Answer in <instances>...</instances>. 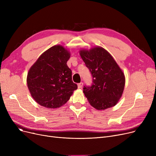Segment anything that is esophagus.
I'll list each match as a JSON object with an SVG mask.
<instances>
[{
	"label": "esophagus",
	"instance_id": "esophagus-1",
	"mask_svg": "<svg viewBox=\"0 0 156 156\" xmlns=\"http://www.w3.org/2000/svg\"><path fill=\"white\" fill-rule=\"evenodd\" d=\"M83 85V83L82 82H81V83H78V88H81V87H82Z\"/></svg>",
	"mask_w": 156,
	"mask_h": 156
}]
</instances>
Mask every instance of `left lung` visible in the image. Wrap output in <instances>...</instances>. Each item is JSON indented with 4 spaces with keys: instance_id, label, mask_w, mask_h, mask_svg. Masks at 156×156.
I'll return each mask as SVG.
<instances>
[{
    "instance_id": "left-lung-1",
    "label": "left lung",
    "mask_w": 156,
    "mask_h": 156,
    "mask_svg": "<svg viewBox=\"0 0 156 156\" xmlns=\"http://www.w3.org/2000/svg\"><path fill=\"white\" fill-rule=\"evenodd\" d=\"M79 52L93 77L92 85L83 88L90 104L97 110L116 105L123 93L124 73L110 53L101 47L81 49Z\"/></svg>"
}]
</instances>
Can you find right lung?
Returning a JSON list of instances; mask_svg holds the SVG:
<instances>
[{"label":"right lung","instance_id":"1","mask_svg":"<svg viewBox=\"0 0 156 156\" xmlns=\"http://www.w3.org/2000/svg\"><path fill=\"white\" fill-rule=\"evenodd\" d=\"M69 58V51L56 45L41 54L30 68L27 78L28 88L33 99L41 106L60 108L77 89L67 65Z\"/></svg>","mask_w":156,"mask_h":156}]
</instances>
